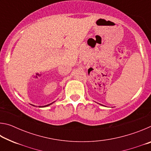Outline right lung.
<instances>
[{"label":"right lung","instance_id":"right-lung-1","mask_svg":"<svg viewBox=\"0 0 151 151\" xmlns=\"http://www.w3.org/2000/svg\"><path fill=\"white\" fill-rule=\"evenodd\" d=\"M53 103H54V102H53ZM53 103H52L51 104H52ZM47 104V105H45V106H42V107H45V106H48V105H50V104ZM39 107H41V106H39Z\"/></svg>","mask_w":151,"mask_h":151}]
</instances>
